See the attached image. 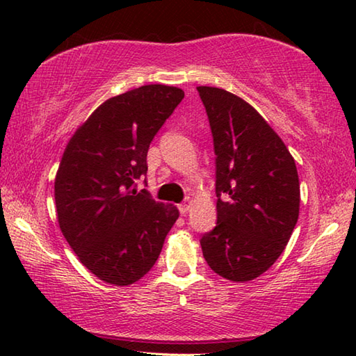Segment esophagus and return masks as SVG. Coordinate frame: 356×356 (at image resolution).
Segmentation results:
<instances>
[{"instance_id":"34e87169","label":"esophagus","mask_w":356,"mask_h":356,"mask_svg":"<svg viewBox=\"0 0 356 356\" xmlns=\"http://www.w3.org/2000/svg\"><path fill=\"white\" fill-rule=\"evenodd\" d=\"M191 206H193V201H186V202H184V204H180L179 206V210H180V213L182 215H185V213H188V210L191 209Z\"/></svg>"}]
</instances>
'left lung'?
Instances as JSON below:
<instances>
[{"label": "left lung", "mask_w": 356, "mask_h": 356, "mask_svg": "<svg viewBox=\"0 0 356 356\" xmlns=\"http://www.w3.org/2000/svg\"><path fill=\"white\" fill-rule=\"evenodd\" d=\"M216 155V226L201 248L209 267L234 282L251 281L284 251L300 213L293 156L261 114L238 95L197 86Z\"/></svg>", "instance_id": "left-lung-1"}]
</instances>
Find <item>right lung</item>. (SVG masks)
<instances>
[{
  "instance_id": "obj_1",
  "label": "right lung",
  "mask_w": 356,
  "mask_h": 356,
  "mask_svg": "<svg viewBox=\"0 0 356 356\" xmlns=\"http://www.w3.org/2000/svg\"><path fill=\"white\" fill-rule=\"evenodd\" d=\"M182 99V89L166 84L119 94L65 146L55 179L59 227L84 267L110 284L141 280L179 218L174 204L154 201L135 182L147 174L150 141Z\"/></svg>"
}]
</instances>
